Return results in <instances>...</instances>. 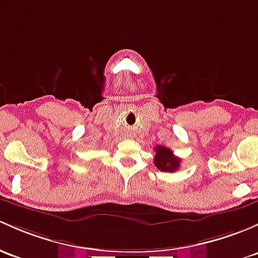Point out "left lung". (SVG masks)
<instances>
[{"label": "left lung", "mask_w": 258, "mask_h": 258, "mask_svg": "<svg viewBox=\"0 0 258 258\" xmlns=\"http://www.w3.org/2000/svg\"><path fill=\"white\" fill-rule=\"evenodd\" d=\"M156 157H154V165L162 172L173 173L180 167V159L173 154V151L163 146H157L154 148Z\"/></svg>", "instance_id": "left-lung-1"}]
</instances>
